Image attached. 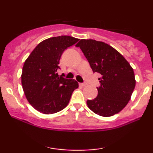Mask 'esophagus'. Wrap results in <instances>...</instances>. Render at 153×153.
Wrapping results in <instances>:
<instances>
[{"mask_svg":"<svg viewBox=\"0 0 153 153\" xmlns=\"http://www.w3.org/2000/svg\"><path fill=\"white\" fill-rule=\"evenodd\" d=\"M79 85H80L81 86H85V85H87V83H79Z\"/></svg>","mask_w":153,"mask_h":153,"instance_id":"esophagus-1","label":"esophagus"}]
</instances>
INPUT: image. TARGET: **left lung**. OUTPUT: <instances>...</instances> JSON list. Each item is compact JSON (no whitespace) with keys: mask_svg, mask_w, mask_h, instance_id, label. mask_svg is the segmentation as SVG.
Wrapping results in <instances>:
<instances>
[{"mask_svg":"<svg viewBox=\"0 0 153 153\" xmlns=\"http://www.w3.org/2000/svg\"><path fill=\"white\" fill-rule=\"evenodd\" d=\"M76 47L82 51L93 72L100 74L97 96L88 100V106L101 116L118 114L128 103L135 88L132 68L118 51L103 42L81 39Z\"/></svg>","mask_w":153,"mask_h":153,"instance_id":"left-lung-1","label":"left lung"}]
</instances>
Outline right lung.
Here are the masks:
<instances>
[{"instance_id": "obj_1", "label": "right lung", "mask_w": 153, "mask_h": 153, "mask_svg": "<svg viewBox=\"0 0 153 153\" xmlns=\"http://www.w3.org/2000/svg\"><path fill=\"white\" fill-rule=\"evenodd\" d=\"M78 41L67 35L45 39L25 61L22 74L23 90L29 103L38 111L52 114L62 110L68 104L73 91L79 87L74 79L58 74L63 51Z\"/></svg>"}]
</instances>
